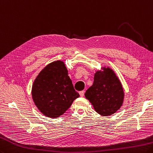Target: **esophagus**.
I'll return each instance as SVG.
<instances>
[{"label": "esophagus", "mask_w": 153, "mask_h": 153, "mask_svg": "<svg viewBox=\"0 0 153 153\" xmlns=\"http://www.w3.org/2000/svg\"><path fill=\"white\" fill-rule=\"evenodd\" d=\"M79 94L81 97H83V95H84V94H85V91H81L79 92Z\"/></svg>", "instance_id": "1"}]
</instances>
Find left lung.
Here are the masks:
<instances>
[{
    "label": "left lung",
    "mask_w": 153,
    "mask_h": 153,
    "mask_svg": "<svg viewBox=\"0 0 153 153\" xmlns=\"http://www.w3.org/2000/svg\"><path fill=\"white\" fill-rule=\"evenodd\" d=\"M85 97L95 111L102 116H109L123 105L125 93L118 76L111 68L104 66L94 74L93 85Z\"/></svg>",
    "instance_id": "obj_1"
}]
</instances>
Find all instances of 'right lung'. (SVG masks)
Returning <instances> with one entry per match:
<instances>
[{"mask_svg": "<svg viewBox=\"0 0 153 153\" xmlns=\"http://www.w3.org/2000/svg\"><path fill=\"white\" fill-rule=\"evenodd\" d=\"M32 97L44 115L57 118L66 111L79 95L74 89L64 62L57 60L48 64L36 77Z\"/></svg>", "mask_w": 153, "mask_h": 153, "instance_id": "add662e5", "label": "right lung"}]
</instances>
